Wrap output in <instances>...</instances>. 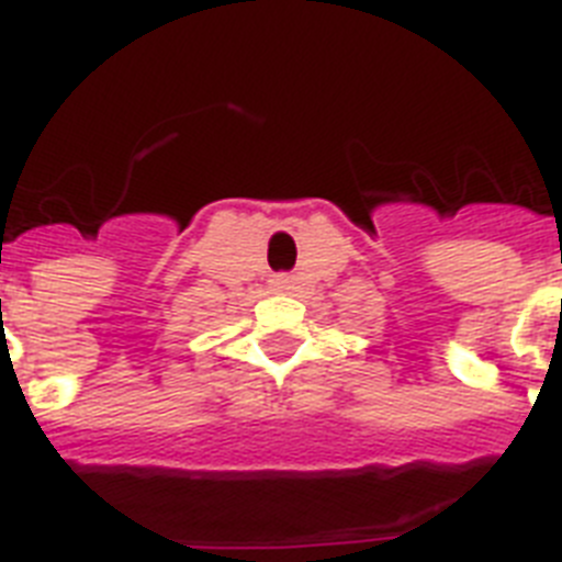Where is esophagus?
<instances>
[{
	"instance_id": "1",
	"label": "esophagus",
	"mask_w": 562,
	"mask_h": 562,
	"mask_svg": "<svg viewBox=\"0 0 562 562\" xmlns=\"http://www.w3.org/2000/svg\"><path fill=\"white\" fill-rule=\"evenodd\" d=\"M277 288H288V280H277Z\"/></svg>"
}]
</instances>
